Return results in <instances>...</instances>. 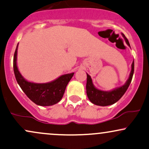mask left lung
Here are the masks:
<instances>
[{"label":"left lung","mask_w":149,"mask_h":149,"mask_svg":"<svg viewBox=\"0 0 149 149\" xmlns=\"http://www.w3.org/2000/svg\"><path fill=\"white\" fill-rule=\"evenodd\" d=\"M122 36L125 40L126 43L130 47L129 41L123 33H122ZM132 69L130 73L127 81L122 86L116 88L113 90H110V91H103L95 88V86L93 84V82L90 77V75L87 73V83H86V92L87 95L89 100L92 102V104H95L97 106H101V107H106V106L112 105L117 102L121 98L125 92L127 91L128 87L130 84L132 79L133 73H134V61H132Z\"/></svg>","instance_id":"8db88e82"}]
</instances>
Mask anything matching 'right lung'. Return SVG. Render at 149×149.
I'll return each instance as SVG.
<instances>
[{
	"label": "right lung",
	"mask_w": 149,
	"mask_h": 149,
	"mask_svg": "<svg viewBox=\"0 0 149 149\" xmlns=\"http://www.w3.org/2000/svg\"><path fill=\"white\" fill-rule=\"evenodd\" d=\"M18 44L14 54L13 68L15 78L20 88L26 95L37 105L47 107L58 103L63 97L66 86L74 73L62 75L57 79L45 83L28 81L20 73L17 64Z\"/></svg>",
	"instance_id": "1"
}]
</instances>
